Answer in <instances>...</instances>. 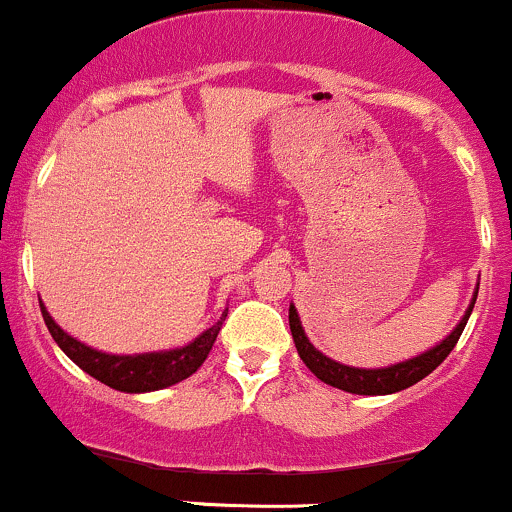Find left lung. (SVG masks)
I'll return each instance as SVG.
<instances>
[{"label": "left lung", "mask_w": 512, "mask_h": 512, "mask_svg": "<svg viewBox=\"0 0 512 512\" xmlns=\"http://www.w3.org/2000/svg\"><path fill=\"white\" fill-rule=\"evenodd\" d=\"M476 295H479V285L474 287L472 302H469L467 312L459 319V324L447 333L445 338L438 343V346L428 348L426 353L416 355V358L401 360V363L387 365V367H353L343 365L331 360L329 355H324L321 350L312 346V341L307 338V333L302 329L300 314H297L295 304H290V331L292 341H295L297 353H300L302 363L314 372L324 384H331V387L343 389V392L350 394H363V396H377V394H394L401 392V389H409L416 382H421L423 377H428L430 372L438 367L442 360L450 355V350L455 348V343L462 336L464 326H467L469 314H472Z\"/></svg>", "instance_id": "1"}]
</instances>
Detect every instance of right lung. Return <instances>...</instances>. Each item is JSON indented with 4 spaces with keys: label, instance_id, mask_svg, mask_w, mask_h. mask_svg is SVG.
Returning <instances> with one entry per match:
<instances>
[{
    "label": "right lung",
    "instance_id": "right-lung-1",
    "mask_svg": "<svg viewBox=\"0 0 512 512\" xmlns=\"http://www.w3.org/2000/svg\"><path fill=\"white\" fill-rule=\"evenodd\" d=\"M40 312H43L45 326H48L50 336L55 338L57 346L62 348V353H65L74 365L82 367L86 375H91L94 380L128 394L157 392V389H166L171 387V384H179L181 380H186V377H191L210 355L212 343H215L217 333L222 329V321L227 317L225 309L222 317L217 319L210 329H205L198 338H193L191 343H186V346L181 348L154 350V353L116 355L86 346V343L70 336V333L50 317L43 300H40Z\"/></svg>",
    "mask_w": 512,
    "mask_h": 512
}]
</instances>
